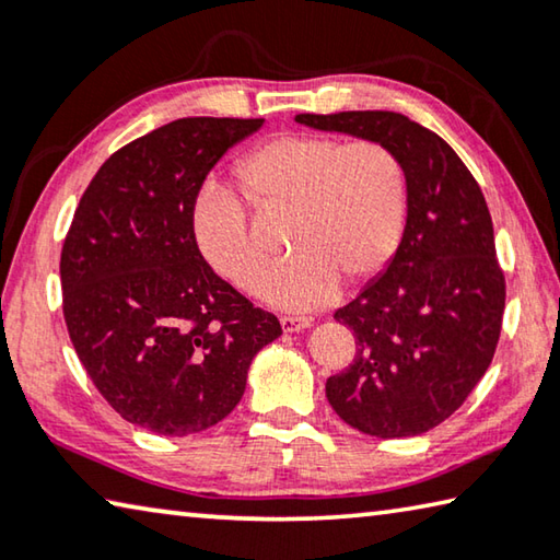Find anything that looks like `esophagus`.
<instances>
[{"label":"esophagus","mask_w":560,"mask_h":560,"mask_svg":"<svg viewBox=\"0 0 560 560\" xmlns=\"http://www.w3.org/2000/svg\"><path fill=\"white\" fill-rule=\"evenodd\" d=\"M311 324H314V320H311V318H291V316H283L281 318L283 334H299V330L311 328Z\"/></svg>","instance_id":"34e87169"}]
</instances>
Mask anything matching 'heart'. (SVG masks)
<instances>
[{"label": "heart", "mask_w": 560, "mask_h": 560, "mask_svg": "<svg viewBox=\"0 0 560 560\" xmlns=\"http://www.w3.org/2000/svg\"><path fill=\"white\" fill-rule=\"evenodd\" d=\"M236 175L261 210L291 212L287 249L293 259L267 283L271 306H324L338 296L340 281L358 287L375 279L402 242L407 179L400 160L381 143L279 136L246 153ZM192 226L217 273L240 291L261 289L269 257L252 242L244 207L230 189H202Z\"/></svg>", "instance_id": "obj_1"}]
</instances>
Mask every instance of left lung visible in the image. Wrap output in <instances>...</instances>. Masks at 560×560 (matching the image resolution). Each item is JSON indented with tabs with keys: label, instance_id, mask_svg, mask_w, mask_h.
<instances>
[{
	"label": "left lung",
	"instance_id": "1",
	"mask_svg": "<svg viewBox=\"0 0 560 560\" xmlns=\"http://www.w3.org/2000/svg\"><path fill=\"white\" fill-rule=\"evenodd\" d=\"M296 122L385 145L407 179L393 261L336 311L355 336L348 371L328 377L340 420L371 438H415L457 410L494 358L504 273L485 195L444 140L402 113H301Z\"/></svg>",
	"mask_w": 560,
	"mask_h": 560
}]
</instances>
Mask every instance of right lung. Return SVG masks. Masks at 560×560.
I'll use <instances>...</instances> for the list:
<instances>
[{"instance_id": "obj_1", "label": "right lung", "mask_w": 560, "mask_h": 560, "mask_svg": "<svg viewBox=\"0 0 560 560\" xmlns=\"http://www.w3.org/2000/svg\"><path fill=\"white\" fill-rule=\"evenodd\" d=\"M261 118H179L132 140L83 192L61 252L63 318L122 420L187 438L242 400L254 355L281 336L197 249L205 177Z\"/></svg>"}]
</instances>
